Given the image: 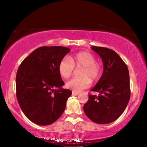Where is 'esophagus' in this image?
Listing matches in <instances>:
<instances>
[{
    "label": "esophagus",
    "instance_id": "34e87169",
    "mask_svg": "<svg viewBox=\"0 0 147 147\" xmlns=\"http://www.w3.org/2000/svg\"><path fill=\"white\" fill-rule=\"evenodd\" d=\"M79 94H80V93H78V92H72V95H78Z\"/></svg>",
    "mask_w": 147,
    "mask_h": 147
}]
</instances>
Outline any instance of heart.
I'll return each mask as SVG.
<instances>
[{"instance_id":"obj_1","label":"heart","mask_w":147,"mask_h":147,"mask_svg":"<svg viewBox=\"0 0 147 147\" xmlns=\"http://www.w3.org/2000/svg\"><path fill=\"white\" fill-rule=\"evenodd\" d=\"M74 67L81 68L80 76L68 81L67 88L74 92L79 93L88 88L92 82H96L100 79L103 71L102 64L96 61V57L92 53L83 51L71 55L70 57L62 59L58 65L60 75L64 78H68L73 74Z\"/></svg>"}]
</instances>
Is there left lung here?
Listing matches in <instances>:
<instances>
[{"mask_svg": "<svg viewBox=\"0 0 147 147\" xmlns=\"http://www.w3.org/2000/svg\"><path fill=\"white\" fill-rule=\"evenodd\" d=\"M91 48L102 58L104 72L91 90L98 92L99 95L90 94L83 110L86 116L95 123H111L119 117L129 101L128 68L119 55L112 50L95 46Z\"/></svg>", "mask_w": 147, "mask_h": 147, "instance_id": "obj_1", "label": "left lung"}]
</instances>
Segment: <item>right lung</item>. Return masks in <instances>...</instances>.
<instances>
[{
  "label": "right lung",
  "instance_id": "1",
  "mask_svg": "<svg viewBox=\"0 0 147 147\" xmlns=\"http://www.w3.org/2000/svg\"><path fill=\"white\" fill-rule=\"evenodd\" d=\"M70 51L61 46L42 47L24 59L18 68L16 97L24 115L35 124H51L65 110L72 92L62 88L64 82L58 65Z\"/></svg>",
  "mask_w": 147,
  "mask_h": 147
}]
</instances>
